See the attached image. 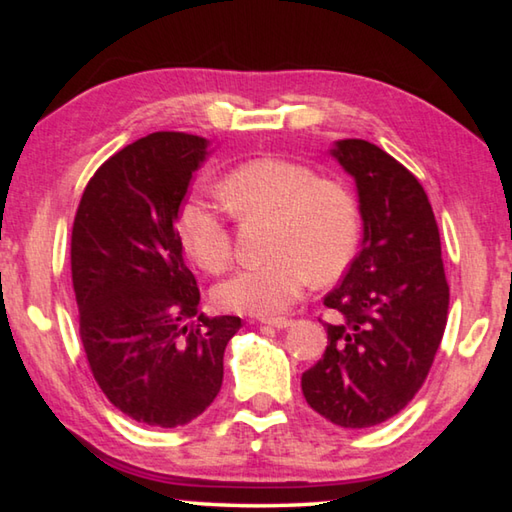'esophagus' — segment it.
Listing matches in <instances>:
<instances>
[{"mask_svg":"<svg viewBox=\"0 0 512 512\" xmlns=\"http://www.w3.org/2000/svg\"><path fill=\"white\" fill-rule=\"evenodd\" d=\"M262 320L264 325H271V327H277V329H284V327H289L293 320L291 318H284V316H280V318H268V316H264V318H259Z\"/></svg>","mask_w":512,"mask_h":512,"instance_id":"34e87169","label":"esophagus"}]
</instances>
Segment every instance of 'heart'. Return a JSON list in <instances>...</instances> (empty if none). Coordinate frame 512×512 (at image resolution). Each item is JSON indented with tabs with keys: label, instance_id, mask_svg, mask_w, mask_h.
Masks as SVG:
<instances>
[{
	"label": "heart",
	"instance_id": "obj_1",
	"mask_svg": "<svg viewBox=\"0 0 512 512\" xmlns=\"http://www.w3.org/2000/svg\"><path fill=\"white\" fill-rule=\"evenodd\" d=\"M219 194L241 219L271 216L268 262L241 268L214 291L216 305L237 314L271 316L300 298L309 277L327 284L339 277L357 250L359 207L339 180L316 178L314 169L282 158H257L225 173ZM178 239L207 273L232 259L225 216L201 198L180 205Z\"/></svg>",
	"mask_w": 512,
	"mask_h": 512
}]
</instances>
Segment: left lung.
Listing matches in <instances>:
<instances>
[{"label":"left lung","instance_id":"8db88e82","mask_svg":"<svg viewBox=\"0 0 512 512\" xmlns=\"http://www.w3.org/2000/svg\"><path fill=\"white\" fill-rule=\"evenodd\" d=\"M332 155L359 189L363 241L343 280L325 296L323 359L302 372L307 404L345 429L400 413L427 379L449 309L440 232L420 180L366 140L336 142Z\"/></svg>","mask_w":512,"mask_h":512}]
</instances>
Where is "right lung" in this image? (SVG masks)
<instances>
[{"label":"right lung","instance_id":"add662e5","mask_svg":"<svg viewBox=\"0 0 512 512\" xmlns=\"http://www.w3.org/2000/svg\"><path fill=\"white\" fill-rule=\"evenodd\" d=\"M198 135L160 131L94 171L72 225V284L85 359L128 418L173 429L198 418L223 384L239 316L198 314L178 210L207 155Z\"/></svg>","mask_w":512,"mask_h":512}]
</instances>
